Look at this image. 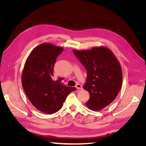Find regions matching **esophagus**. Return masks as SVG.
Listing matches in <instances>:
<instances>
[{"label":"esophagus","instance_id":"obj_1","mask_svg":"<svg viewBox=\"0 0 146 146\" xmlns=\"http://www.w3.org/2000/svg\"><path fill=\"white\" fill-rule=\"evenodd\" d=\"M76 88L77 90H82L83 89V87L82 86L80 85V84H77V85H76Z\"/></svg>","mask_w":146,"mask_h":146}]
</instances>
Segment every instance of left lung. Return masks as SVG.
Listing matches in <instances>:
<instances>
[{
	"label": "left lung",
	"mask_w": 146,
	"mask_h": 146,
	"mask_svg": "<svg viewBox=\"0 0 146 146\" xmlns=\"http://www.w3.org/2000/svg\"><path fill=\"white\" fill-rule=\"evenodd\" d=\"M87 71L86 83L83 89L90 93L86 107L92 111H100L115 99L122 83L120 63L113 52L105 46L91 49H73Z\"/></svg>",
	"instance_id": "obj_1"
}]
</instances>
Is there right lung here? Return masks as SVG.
<instances>
[{
    "instance_id": "right-lung-1",
    "label": "right lung",
    "mask_w": 146,
    "mask_h": 146,
    "mask_svg": "<svg viewBox=\"0 0 146 146\" xmlns=\"http://www.w3.org/2000/svg\"><path fill=\"white\" fill-rule=\"evenodd\" d=\"M63 47L44 42L30 53L24 66L21 82L30 102L39 111L51 114L62 107L70 92L76 88L65 86L63 78L53 80L54 64Z\"/></svg>"
}]
</instances>
